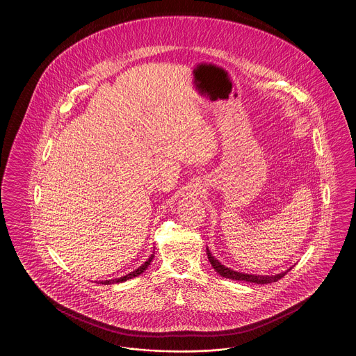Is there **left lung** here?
I'll list each match as a JSON object with an SVG mask.
<instances>
[{
	"mask_svg": "<svg viewBox=\"0 0 356 356\" xmlns=\"http://www.w3.org/2000/svg\"><path fill=\"white\" fill-rule=\"evenodd\" d=\"M207 250V257H209V261L211 264V267L217 271V274L223 276V277H227V279H232V280H244V282H249V283H257V284H267V283H273V282H277L279 279H282L284 275L287 274L293 267H290L289 270H286L284 273H280V274L276 275H252V274H244V273H238V271H234V270H230L227 267H225L223 264H220L218 260L211 254V252L209 250V248H206Z\"/></svg>",
	"mask_w": 356,
	"mask_h": 356,
	"instance_id": "left-lung-1",
	"label": "left lung"
}]
</instances>
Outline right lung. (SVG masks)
<instances>
[{
  "label": "right lung",
  "mask_w": 356,
  "mask_h": 356,
  "mask_svg": "<svg viewBox=\"0 0 356 356\" xmlns=\"http://www.w3.org/2000/svg\"><path fill=\"white\" fill-rule=\"evenodd\" d=\"M153 257H154V254H152L140 267H138L137 270H134L133 273H130V274L124 275V276H120V277H116V279H110V280H104V282H100L102 284H113V283H123V282H126V280H129V279H133V277H136L138 275L142 274L149 266H150V263H152V260H153Z\"/></svg>",
  "instance_id": "obj_1"
}]
</instances>
